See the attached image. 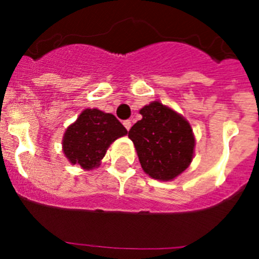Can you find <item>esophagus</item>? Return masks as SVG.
<instances>
[{
  "mask_svg": "<svg viewBox=\"0 0 259 259\" xmlns=\"http://www.w3.org/2000/svg\"><path fill=\"white\" fill-rule=\"evenodd\" d=\"M123 125H124L127 131H130V130H131V127H132V122H131V120H124V122H123Z\"/></svg>",
  "mask_w": 259,
  "mask_h": 259,
  "instance_id": "1",
  "label": "esophagus"
}]
</instances>
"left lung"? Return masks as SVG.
<instances>
[{
  "instance_id": "obj_1",
  "label": "left lung",
  "mask_w": 259,
  "mask_h": 259,
  "mask_svg": "<svg viewBox=\"0 0 259 259\" xmlns=\"http://www.w3.org/2000/svg\"><path fill=\"white\" fill-rule=\"evenodd\" d=\"M143 119L128 132L144 172L162 182L184 172L194 155L193 130L182 114L159 101L140 110Z\"/></svg>"
}]
</instances>
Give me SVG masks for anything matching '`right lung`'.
Here are the masks:
<instances>
[{
    "instance_id": "obj_1",
    "label": "right lung",
    "mask_w": 259,
    "mask_h": 259,
    "mask_svg": "<svg viewBox=\"0 0 259 259\" xmlns=\"http://www.w3.org/2000/svg\"><path fill=\"white\" fill-rule=\"evenodd\" d=\"M125 135L127 130L113 114L85 109L66 130L62 150L71 164L93 170L101 164L109 146Z\"/></svg>"
}]
</instances>
